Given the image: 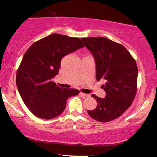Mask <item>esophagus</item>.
I'll return each instance as SVG.
<instances>
[{
  "mask_svg": "<svg viewBox=\"0 0 157 157\" xmlns=\"http://www.w3.org/2000/svg\"><path fill=\"white\" fill-rule=\"evenodd\" d=\"M79 95H80L82 98H86V97H89V94L82 93V92H80V94H79Z\"/></svg>",
  "mask_w": 157,
  "mask_h": 157,
  "instance_id": "1",
  "label": "esophagus"
}]
</instances>
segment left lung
Here are the masks:
<instances>
[{
    "instance_id": "left-lung-1",
    "label": "left lung",
    "mask_w": 157,
    "mask_h": 157,
    "mask_svg": "<svg viewBox=\"0 0 157 157\" xmlns=\"http://www.w3.org/2000/svg\"><path fill=\"white\" fill-rule=\"evenodd\" d=\"M95 59L96 80L104 81L102 88L106 96L97 101L91 118L99 122L113 121L123 114L134 101L137 91L138 68L136 61L121 44L104 37L81 38Z\"/></svg>"
}]
</instances>
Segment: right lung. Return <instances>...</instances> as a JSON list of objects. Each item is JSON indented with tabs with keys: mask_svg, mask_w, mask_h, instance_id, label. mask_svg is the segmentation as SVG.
<instances>
[{
	"mask_svg": "<svg viewBox=\"0 0 157 157\" xmlns=\"http://www.w3.org/2000/svg\"><path fill=\"white\" fill-rule=\"evenodd\" d=\"M84 47L80 38L51 34L33 43L18 68L16 85L28 109L38 118L51 119L64 111L66 101L78 95L76 89H63L52 81L65 56Z\"/></svg>",
	"mask_w": 157,
	"mask_h": 157,
	"instance_id": "right-lung-1",
	"label": "right lung"
}]
</instances>
